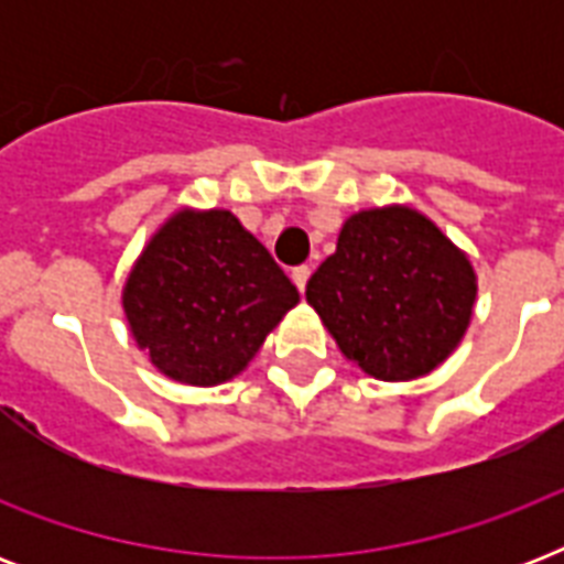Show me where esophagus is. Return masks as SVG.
Masks as SVG:
<instances>
[{
  "label": "esophagus",
  "mask_w": 564,
  "mask_h": 564,
  "mask_svg": "<svg viewBox=\"0 0 564 564\" xmlns=\"http://www.w3.org/2000/svg\"><path fill=\"white\" fill-rule=\"evenodd\" d=\"M307 281H310V265H295V269H292V283L299 286L301 295H304V290H307Z\"/></svg>",
  "instance_id": "34e87169"
}]
</instances>
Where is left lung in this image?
Returning a JSON list of instances; mask_svg holds the SVG:
<instances>
[{
  "mask_svg": "<svg viewBox=\"0 0 564 564\" xmlns=\"http://www.w3.org/2000/svg\"><path fill=\"white\" fill-rule=\"evenodd\" d=\"M477 274L465 251L412 207L345 219L307 301L339 351L377 380H415L451 357L471 322Z\"/></svg>",
  "mask_w": 564,
  "mask_h": 564,
  "instance_id": "1",
  "label": "left lung"
}]
</instances>
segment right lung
<instances>
[{"instance_id":"add662e5","label":"right lung","mask_w":564,"mask_h":564,"mask_svg":"<svg viewBox=\"0 0 564 564\" xmlns=\"http://www.w3.org/2000/svg\"><path fill=\"white\" fill-rule=\"evenodd\" d=\"M299 290L230 210H178L122 290L128 327L158 371L219 386L254 360Z\"/></svg>"}]
</instances>
